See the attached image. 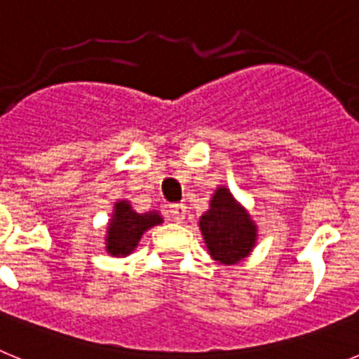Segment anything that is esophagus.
Returning <instances> with one entry per match:
<instances>
[{
    "instance_id": "34e87169",
    "label": "esophagus",
    "mask_w": 359,
    "mask_h": 359,
    "mask_svg": "<svg viewBox=\"0 0 359 359\" xmlns=\"http://www.w3.org/2000/svg\"><path fill=\"white\" fill-rule=\"evenodd\" d=\"M185 214H187V207L183 205V203H176V205H170L169 207L170 219L176 221V223H182L183 219H185Z\"/></svg>"
}]
</instances>
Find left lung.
Returning a JSON list of instances; mask_svg holds the SVG:
<instances>
[{
  "mask_svg": "<svg viewBox=\"0 0 359 359\" xmlns=\"http://www.w3.org/2000/svg\"><path fill=\"white\" fill-rule=\"evenodd\" d=\"M199 230L212 259L224 266L244 261L255 248L259 236L250 212L226 187L215 189L210 207L199 217Z\"/></svg>",
  "mask_w": 359,
  "mask_h": 359,
  "instance_id": "left-lung-1",
  "label": "left lung"
}]
</instances>
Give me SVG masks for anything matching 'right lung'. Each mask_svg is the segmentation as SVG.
<instances>
[{
    "label": "right lung",
    "mask_w": 359,
    "mask_h": 359,
    "mask_svg": "<svg viewBox=\"0 0 359 359\" xmlns=\"http://www.w3.org/2000/svg\"><path fill=\"white\" fill-rule=\"evenodd\" d=\"M161 223H163V217L160 212L151 210L138 214L133 210L131 203L118 199L106 226V252L111 257L131 255L145 231Z\"/></svg>",
    "instance_id": "obj_1"
}]
</instances>
